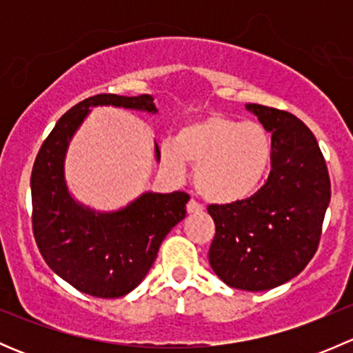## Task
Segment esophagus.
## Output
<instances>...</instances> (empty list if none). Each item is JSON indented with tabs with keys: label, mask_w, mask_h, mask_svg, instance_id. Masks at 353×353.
Wrapping results in <instances>:
<instances>
[{
	"label": "esophagus",
	"mask_w": 353,
	"mask_h": 353,
	"mask_svg": "<svg viewBox=\"0 0 353 353\" xmlns=\"http://www.w3.org/2000/svg\"><path fill=\"white\" fill-rule=\"evenodd\" d=\"M186 208H188V213L203 212V205H201V203H198L196 199H190V201H188V205H186Z\"/></svg>",
	"instance_id": "34e87169"
}]
</instances>
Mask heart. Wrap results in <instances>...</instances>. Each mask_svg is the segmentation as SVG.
Returning <instances> with one entry per match:
<instances>
[{"instance_id": "b5f03b06", "label": "heart", "mask_w": 353, "mask_h": 353, "mask_svg": "<svg viewBox=\"0 0 353 353\" xmlns=\"http://www.w3.org/2000/svg\"><path fill=\"white\" fill-rule=\"evenodd\" d=\"M160 159L177 176L188 162L193 163L194 184L203 196L234 203L251 196L261 184L272 160V140L259 124L213 114L184 126L176 141H163Z\"/></svg>"}]
</instances>
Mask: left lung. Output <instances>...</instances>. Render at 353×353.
<instances>
[{"instance_id": "8db88e82", "label": "left lung", "mask_w": 353, "mask_h": 353, "mask_svg": "<svg viewBox=\"0 0 353 353\" xmlns=\"http://www.w3.org/2000/svg\"><path fill=\"white\" fill-rule=\"evenodd\" d=\"M272 133V170L252 196L210 205V266L232 288L270 290L297 276L321 239L331 198L328 167L312 131L287 110L248 104Z\"/></svg>"}]
</instances>
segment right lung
<instances>
[{"label":"right lung","instance_id":"obj_1","mask_svg":"<svg viewBox=\"0 0 353 353\" xmlns=\"http://www.w3.org/2000/svg\"><path fill=\"white\" fill-rule=\"evenodd\" d=\"M95 105L157 112L152 95L99 94L63 114L32 169V230L56 275L83 294L116 299L140 285L162 241L186 216L190 194L145 193L112 213L94 212L74 201L65 181V157L71 137ZM155 157L160 160L157 143Z\"/></svg>","mask_w":353,"mask_h":353}]
</instances>
